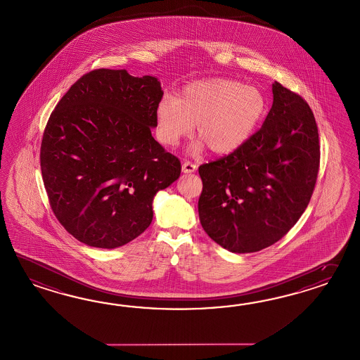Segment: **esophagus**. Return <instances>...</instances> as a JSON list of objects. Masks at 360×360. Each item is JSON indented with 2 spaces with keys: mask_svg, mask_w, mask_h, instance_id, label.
Masks as SVG:
<instances>
[{
  "mask_svg": "<svg viewBox=\"0 0 360 360\" xmlns=\"http://www.w3.org/2000/svg\"><path fill=\"white\" fill-rule=\"evenodd\" d=\"M197 169V166L192 163V162H189V160H185L184 163H183V172L184 174H192Z\"/></svg>",
  "mask_w": 360,
  "mask_h": 360,
  "instance_id": "34e87169",
  "label": "esophagus"
}]
</instances>
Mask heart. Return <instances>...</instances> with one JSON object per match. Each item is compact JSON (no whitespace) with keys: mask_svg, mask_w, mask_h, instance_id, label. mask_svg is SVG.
Masks as SVG:
<instances>
[{"mask_svg":"<svg viewBox=\"0 0 360 360\" xmlns=\"http://www.w3.org/2000/svg\"><path fill=\"white\" fill-rule=\"evenodd\" d=\"M266 112L257 87L235 79L212 78L189 83L177 98H163L157 107V136L172 148L193 133L217 154L240 148L253 134ZM200 151V146L192 148Z\"/></svg>","mask_w":360,"mask_h":360,"instance_id":"1","label":"heart"}]
</instances>
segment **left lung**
<instances>
[{"mask_svg":"<svg viewBox=\"0 0 360 360\" xmlns=\"http://www.w3.org/2000/svg\"><path fill=\"white\" fill-rule=\"evenodd\" d=\"M319 167L314 112L299 94L273 83L262 127L229 155L198 168L203 230L233 253L273 245L304 212Z\"/></svg>","mask_w":360,"mask_h":360,"instance_id":"1","label":"left lung"}]
</instances>
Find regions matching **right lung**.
<instances>
[{"instance_id": "obj_1", "label": "right lung", "mask_w": 360, "mask_h": 360, "mask_svg": "<svg viewBox=\"0 0 360 360\" xmlns=\"http://www.w3.org/2000/svg\"><path fill=\"white\" fill-rule=\"evenodd\" d=\"M163 98L155 77L125 69L82 75L46 122L40 168L52 212L74 238L113 249L153 221V200L180 160L151 136Z\"/></svg>"}]
</instances>
